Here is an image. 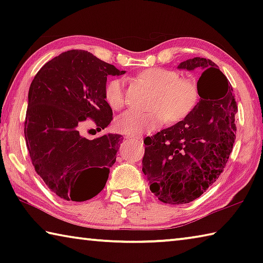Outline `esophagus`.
I'll use <instances>...</instances> for the list:
<instances>
[{"label":"esophagus","instance_id":"obj_1","mask_svg":"<svg viewBox=\"0 0 263 263\" xmlns=\"http://www.w3.org/2000/svg\"><path fill=\"white\" fill-rule=\"evenodd\" d=\"M128 139H131V140H137V141H140L142 138L141 137H136V138H128Z\"/></svg>","mask_w":263,"mask_h":263}]
</instances>
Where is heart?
<instances>
[{"instance_id":"1","label":"heart","mask_w":263,"mask_h":263,"mask_svg":"<svg viewBox=\"0 0 263 263\" xmlns=\"http://www.w3.org/2000/svg\"><path fill=\"white\" fill-rule=\"evenodd\" d=\"M142 81L155 90L148 112L127 110L115 121V127L123 135L138 137L153 132L164 122L179 123L193 112L199 101L196 84L180 77L174 69L151 67L139 74ZM104 100L111 109H121L125 102L122 79H112L104 87Z\"/></svg>"}]
</instances>
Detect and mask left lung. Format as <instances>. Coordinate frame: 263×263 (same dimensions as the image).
<instances>
[{
    "instance_id": "left-lung-1",
    "label": "left lung",
    "mask_w": 263,
    "mask_h": 263,
    "mask_svg": "<svg viewBox=\"0 0 263 263\" xmlns=\"http://www.w3.org/2000/svg\"><path fill=\"white\" fill-rule=\"evenodd\" d=\"M177 68L201 70V101L183 121L146 138L142 158L151 191L173 205L198 198L224 171L233 149L238 111L233 89L215 62L197 57Z\"/></svg>"
}]
</instances>
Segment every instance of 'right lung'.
Listing matches in <instances>:
<instances>
[{
  "label": "right lung",
  "instance_id": "1",
  "mask_svg": "<svg viewBox=\"0 0 263 263\" xmlns=\"http://www.w3.org/2000/svg\"><path fill=\"white\" fill-rule=\"evenodd\" d=\"M91 53L72 50L46 62L29 89L24 135L34 171L66 201L84 202L105 186L121 135L89 140L80 133L87 119L96 130L112 121L104 100L108 75H122Z\"/></svg>",
  "mask_w": 263,
  "mask_h": 263
}]
</instances>
